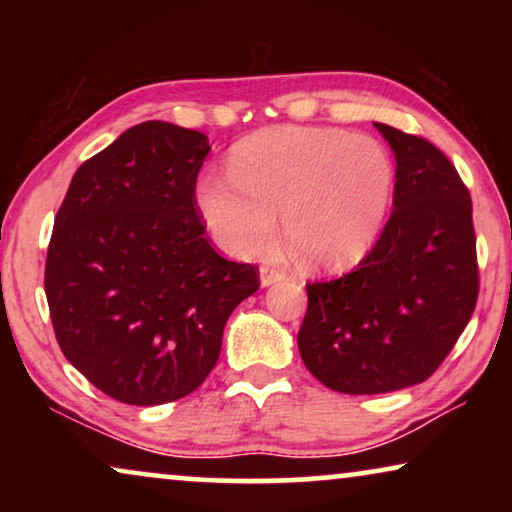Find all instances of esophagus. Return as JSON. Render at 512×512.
I'll use <instances>...</instances> for the list:
<instances>
[{"label": "esophagus", "instance_id": "esophagus-1", "mask_svg": "<svg viewBox=\"0 0 512 512\" xmlns=\"http://www.w3.org/2000/svg\"><path fill=\"white\" fill-rule=\"evenodd\" d=\"M284 277H286L284 270L270 268V265H263V268H261V284H263V286H270V284L282 282Z\"/></svg>", "mask_w": 512, "mask_h": 512}]
</instances>
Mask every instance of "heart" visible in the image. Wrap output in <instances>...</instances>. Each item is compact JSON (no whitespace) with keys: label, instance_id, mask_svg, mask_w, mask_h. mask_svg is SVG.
Listing matches in <instances>:
<instances>
[{"label":"heart","instance_id":"obj_1","mask_svg":"<svg viewBox=\"0 0 512 512\" xmlns=\"http://www.w3.org/2000/svg\"><path fill=\"white\" fill-rule=\"evenodd\" d=\"M227 174H205L195 209L230 256L263 254L284 235L307 265L347 270L375 249L394 200L396 167L373 137L328 128H268L230 151Z\"/></svg>","mask_w":512,"mask_h":512}]
</instances>
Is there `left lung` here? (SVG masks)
I'll return each instance as SVG.
<instances>
[{"label":"left lung","instance_id":"left-lung-1","mask_svg":"<svg viewBox=\"0 0 512 512\" xmlns=\"http://www.w3.org/2000/svg\"><path fill=\"white\" fill-rule=\"evenodd\" d=\"M396 156L394 212L356 270L307 284L305 368L340 394H387L436 373L473 317L471 193L429 139L375 123Z\"/></svg>","mask_w":512,"mask_h":512}]
</instances>
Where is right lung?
<instances>
[{
  "instance_id": "add662e5",
  "label": "right lung",
  "mask_w": 512,
  "mask_h": 512,
  "mask_svg": "<svg viewBox=\"0 0 512 512\" xmlns=\"http://www.w3.org/2000/svg\"><path fill=\"white\" fill-rule=\"evenodd\" d=\"M207 137L163 121L88 158L55 216L46 300L67 361L128 405L184 398L212 373L258 265L216 254L195 209Z\"/></svg>"
}]
</instances>
